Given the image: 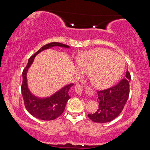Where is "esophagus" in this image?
Returning a JSON list of instances; mask_svg holds the SVG:
<instances>
[{"instance_id":"obj_1","label":"esophagus","mask_w":150,"mask_h":150,"mask_svg":"<svg viewBox=\"0 0 150 150\" xmlns=\"http://www.w3.org/2000/svg\"><path fill=\"white\" fill-rule=\"evenodd\" d=\"M88 89H89L90 93H93V91L91 90V88H88ZM75 90L76 91V93H77L78 95H81V94L82 93V91H83V87L79 84H77L75 87Z\"/></svg>"}]
</instances>
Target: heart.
Instances as JSON below:
<instances>
[{
  "instance_id": "b5f03b06",
  "label": "heart",
  "mask_w": 150,
  "mask_h": 150,
  "mask_svg": "<svg viewBox=\"0 0 150 150\" xmlns=\"http://www.w3.org/2000/svg\"><path fill=\"white\" fill-rule=\"evenodd\" d=\"M78 63L81 72L92 75L93 85L99 89L111 87L120 78L125 67L122 57L105 49L86 53L79 59Z\"/></svg>"
}]
</instances>
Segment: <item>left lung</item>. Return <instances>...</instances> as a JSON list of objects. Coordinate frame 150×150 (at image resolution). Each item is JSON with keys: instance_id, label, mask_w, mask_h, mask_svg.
Wrapping results in <instances>:
<instances>
[{"instance_id": "obj_1", "label": "left lung", "mask_w": 150, "mask_h": 150, "mask_svg": "<svg viewBox=\"0 0 150 150\" xmlns=\"http://www.w3.org/2000/svg\"><path fill=\"white\" fill-rule=\"evenodd\" d=\"M130 79V73L127 71L125 78L117 84L106 89L97 91L98 108L96 112L88 115V117L98 123L108 122L118 117L128 98Z\"/></svg>"}]
</instances>
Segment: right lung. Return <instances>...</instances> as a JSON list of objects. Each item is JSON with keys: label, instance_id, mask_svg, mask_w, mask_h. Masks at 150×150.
Here are the masks:
<instances>
[{"label": "right lung", "instance_id": "add662e5", "mask_svg": "<svg viewBox=\"0 0 150 150\" xmlns=\"http://www.w3.org/2000/svg\"><path fill=\"white\" fill-rule=\"evenodd\" d=\"M59 46L69 47V45L58 42L49 43L42 47L37 52L29 58L27 65L22 72V83L21 85L22 95L23 96L24 106L28 112L34 117L42 120H53L62 115L65 110L67 100L70 98L69 90L73 85V83L65 86L54 95L45 98H40L32 95L28 88L26 73L28 68L34 61L35 55L42 51L52 47Z\"/></svg>", "mask_w": 150, "mask_h": 150}]
</instances>
